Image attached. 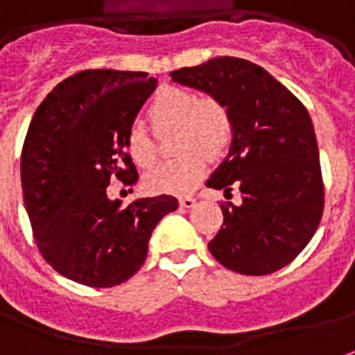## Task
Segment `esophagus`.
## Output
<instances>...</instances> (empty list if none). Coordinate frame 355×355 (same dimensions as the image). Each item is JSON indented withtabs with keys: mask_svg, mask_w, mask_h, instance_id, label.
Wrapping results in <instances>:
<instances>
[{
	"mask_svg": "<svg viewBox=\"0 0 355 355\" xmlns=\"http://www.w3.org/2000/svg\"><path fill=\"white\" fill-rule=\"evenodd\" d=\"M194 204H196V200L192 196H182V198H178V206L180 208H194Z\"/></svg>",
	"mask_w": 355,
	"mask_h": 355,
	"instance_id": "1",
	"label": "esophagus"
}]
</instances>
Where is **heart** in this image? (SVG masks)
<instances>
[{
	"label": "heart",
	"instance_id": "1",
	"mask_svg": "<svg viewBox=\"0 0 355 355\" xmlns=\"http://www.w3.org/2000/svg\"><path fill=\"white\" fill-rule=\"evenodd\" d=\"M147 116L155 136L177 132L173 147L177 159L149 171L144 184L153 194H187L206 175L209 161L225 157L235 136V120L218 96H198L182 87H161ZM122 149L137 167H151L157 159V141L134 122L122 136Z\"/></svg>",
	"mask_w": 355,
	"mask_h": 355
}]
</instances>
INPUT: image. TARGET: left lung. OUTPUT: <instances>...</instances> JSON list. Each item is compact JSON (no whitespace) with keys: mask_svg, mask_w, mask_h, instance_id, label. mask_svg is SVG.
I'll list each match as a JSON object with an SVG mask.
<instances>
[{"mask_svg":"<svg viewBox=\"0 0 355 355\" xmlns=\"http://www.w3.org/2000/svg\"><path fill=\"white\" fill-rule=\"evenodd\" d=\"M173 81L221 98L235 120L229 155L209 188L243 202L221 204L223 223L208 243L225 268L266 276L288 266L319 227L324 184L307 108L266 69L241 58H214L171 73Z\"/></svg>","mask_w":355,"mask_h":355,"instance_id":"left-lung-1","label":"left lung"}]
</instances>
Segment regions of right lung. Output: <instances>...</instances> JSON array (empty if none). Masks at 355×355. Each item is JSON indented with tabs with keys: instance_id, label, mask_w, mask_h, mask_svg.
Listing matches in <instances>:
<instances>
[{
	"instance_id": "obj_1",
	"label": "right lung",
	"mask_w": 355,
	"mask_h": 355,
	"mask_svg": "<svg viewBox=\"0 0 355 355\" xmlns=\"http://www.w3.org/2000/svg\"><path fill=\"white\" fill-rule=\"evenodd\" d=\"M157 87L144 71L85 69L48 93L21 153L23 200L35 243L58 274L112 288L146 262L147 243L177 198L110 200L112 180L134 187L137 171L122 136Z\"/></svg>"
}]
</instances>
